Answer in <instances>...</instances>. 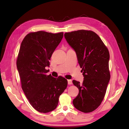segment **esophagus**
Wrapping results in <instances>:
<instances>
[{"label": "esophagus", "mask_w": 129, "mask_h": 129, "mask_svg": "<svg viewBox=\"0 0 129 129\" xmlns=\"http://www.w3.org/2000/svg\"><path fill=\"white\" fill-rule=\"evenodd\" d=\"M68 84H72L73 83V82H72V80H68Z\"/></svg>", "instance_id": "obj_1"}]
</instances>
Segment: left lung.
Listing matches in <instances>:
<instances>
[{"mask_svg":"<svg viewBox=\"0 0 129 129\" xmlns=\"http://www.w3.org/2000/svg\"><path fill=\"white\" fill-rule=\"evenodd\" d=\"M64 36L75 50L84 77L82 84L73 81L79 90L73 105L80 111L92 112L102 102L110 79L108 49L98 35L91 30L73 31L65 33Z\"/></svg>","mask_w":129,"mask_h":129,"instance_id":"left-lung-1","label":"left lung"}]
</instances>
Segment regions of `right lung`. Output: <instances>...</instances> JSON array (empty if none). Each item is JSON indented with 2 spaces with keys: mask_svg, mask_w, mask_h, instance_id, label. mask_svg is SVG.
Wrapping results in <instances>:
<instances>
[{
  "mask_svg": "<svg viewBox=\"0 0 129 129\" xmlns=\"http://www.w3.org/2000/svg\"><path fill=\"white\" fill-rule=\"evenodd\" d=\"M63 33L38 31L28 34L22 40L17 60L21 87L30 105L40 112L55 109L58 98L67 87L65 78L47 75L52 54Z\"/></svg>",
  "mask_w": 129,
  "mask_h": 129,
  "instance_id": "obj_1",
  "label": "right lung"
}]
</instances>
